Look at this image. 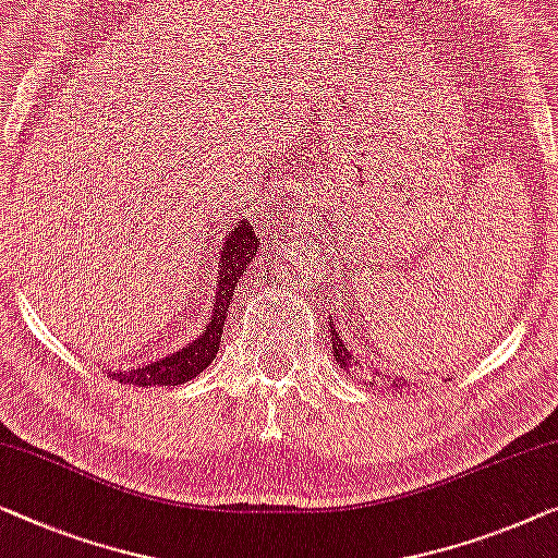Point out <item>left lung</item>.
Returning a JSON list of instances; mask_svg holds the SVG:
<instances>
[{
	"label": "left lung",
	"mask_w": 558,
	"mask_h": 558,
	"mask_svg": "<svg viewBox=\"0 0 558 558\" xmlns=\"http://www.w3.org/2000/svg\"><path fill=\"white\" fill-rule=\"evenodd\" d=\"M330 340H332V359H336V363L340 365V368H343V373L345 376H359V378H363V384L365 386H386V388H403L405 384H411L409 378H401V376H386V373H380L378 368L373 371V368H368V365H365L363 368V363H361V359L359 355H355L353 351H351V343H348V340H343V336H340V330L332 326V315H330Z\"/></svg>",
	"instance_id": "left-lung-1"
}]
</instances>
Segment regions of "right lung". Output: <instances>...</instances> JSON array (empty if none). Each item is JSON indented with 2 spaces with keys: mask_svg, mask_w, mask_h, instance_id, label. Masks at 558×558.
<instances>
[{
  "mask_svg": "<svg viewBox=\"0 0 558 558\" xmlns=\"http://www.w3.org/2000/svg\"><path fill=\"white\" fill-rule=\"evenodd\" d=\"M222 230H226V238H222L218 276L210 286V311H207L203 332L182 345L180 351L165 355V359L132 365V368L124 371L107 368L114 380L132 386H180L195 378L197 373H203L215 361V355L220 351L222 328H226L232 295H235L240 278H243L245 268L253 263V255L260 247V238L255 235L247 218H240L228 228L222 226Z\"/></svg>",
  "mask_w": 558,
  "mask_h": 558,
  "instance_id": "right-lung-1",
  "label": "right lung"
}]
</instances>
